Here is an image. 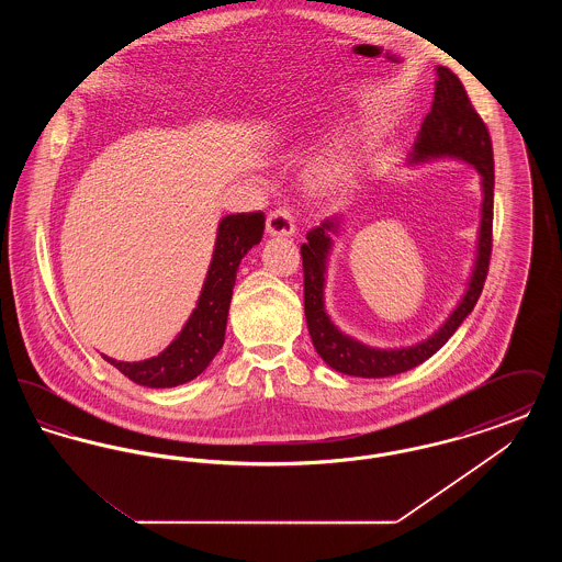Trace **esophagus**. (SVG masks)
<instances>
[{
    "mask_svg": "<svg viewBox=\"0 0 562 562\" xmlns=\"http://www.w3.org/2000/svg\"><path fill=\"white\" fill-rule=\"evenodd\" d=\"M266 232L269 236H282L289 238L294 234V221L291 213L286 209H278L273 213H269L268 221H266Z\"/></svg>",
    "mask_w": 562,
    "mask_h": 562,
    "instance_id": "34e87169",
    "label": "esophagus"
}]
</instances>
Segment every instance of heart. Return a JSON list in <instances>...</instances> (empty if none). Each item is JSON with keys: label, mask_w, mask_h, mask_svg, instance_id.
Masks as SVG:
<instances>
[{"label": "heart", "mask_w": 562, "mask_h": 562, "mask_svg": "<svg viewBox=\"0 0 562 562\" xmlns=\"http://www.w3.org/2000/svg\"><path fill=\"white\" fill-rule=\"evenodd\" d=\"M356 175V154L349 140H335L307 166V188L322 195L344 191Z\"/></svg>", "instance_id": "1"}]
</instances>
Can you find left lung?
Masks as SVG:
<instances>
[{"label":"left lung","mask_w":562,"mask_h":562,"mask_svg":"<svg viewBox=\"0 0 562 562\" xmlns=\"http://www.w3.org/2000/svg\"><path fill=\"white\" fill-rule=\"evenodd\" d=\"M454 160L470 164L481 177V223L476 238V257L465 284V291L457 301L453 312L447 316L426 339L401 346V348H374L360 339L344 333L326 312L324 289L328 273V257L335 246V236L341 234L344 214L322 221L318 227L307 232V241L301 246L303 257V303L305 318L312 335V344L322 360L337 373L364 379H383L406 373L431 358L442 348L454 330L465 321L484 286L491 259V232H493V147L491 136L472 108L463 83L447 67H436L434 101L422 131L413 143V151L406 158V166H422L429 161Z\"/></svg>","instance_id":"1"}]
</instances>
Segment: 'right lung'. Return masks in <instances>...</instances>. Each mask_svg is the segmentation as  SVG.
Returning a JSON list of instances; mask_svg holds the SVG:
<instances>
[{
	"label": "right lung",
	"instance_id": "1",
	"mask_svg": "<svg viewBox=\"0 0 562 562\" xmlns=\"http://www.w3.org/2000/svg\"><path fill=\"white\" fill-rule=\"evenodd\" d=\"M263 229V213L223 216L216 227L213 259L195 307L170 346L161 349L158 356L138 362L115 360L105 353L101 356L143 387H177L204 373L225 341L227 314L241 259L261 241Z\"/></svg>",
	"mask_w": 562,
	"mask_h": 562
}]
</instances>
